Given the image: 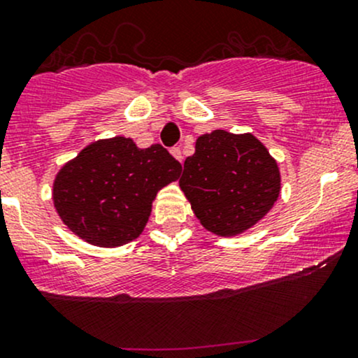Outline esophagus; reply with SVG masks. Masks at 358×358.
I'll use <instances>...</instances> for the list:
<instances>
[{
	"instance_id": "1",
	"label": "esophagus",
	"mask_w": 358,
	"mask_h": 358,
	"mask_svg": "<svg viewBox=\"0 0 358 358\" xmlns=\"http://www.w3.org/2000/svg\"><path fill=\"white\" fill-rule=\"evenodd\" d=\"M171 153H172V157H174V159H178L179 162H182V152H180V148L179 147H174L171 150Z\"/></svg>"
}]
</instances>
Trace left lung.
Segmentation results:
<instances>
[{
    "label": "left lung",
    "mask_w": 358,
    "mask_h": 358,
    "mask_svg": "<svg viewBox=\"0 0 358 358\" xmlns=\"http://www.w3.org/2000/svg\"><path fill=\"white\" fill-rule=\"evenodd\" d=\"M179 186L208 232L236 237L266 217L282 191V176L255 134L215 129L198 136Z\"/></svg>",
    "instance_id": "obj_1"
}]
</instances>
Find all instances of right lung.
I'll return each instance as SVG.
<instances>
[{"mask_svg": "<svg viewBox=\"0 0 358 358\" xmlns=\"http://www.w3.org/2000/svg\"><path fill=\"white\" fill-rule=\"evenodd\" d=\"M180 171L162 145L140 148L131 138H102L57 171L52 203L76 237L117 248L140 237L157 193L178 180Z\"/></svg>", "mask_w": 358, "mask_h": 358, "instance_id": "1", "label": "right lung"}]
</instances>
